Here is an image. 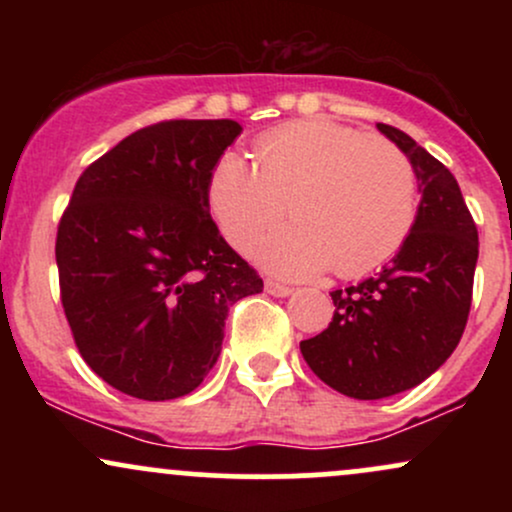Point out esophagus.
Segmentation results:
<instances>
[{"label":"esophagus","instance_id":"esophagus-1","mask_svg":"<svg viewBox=\"0 0 512 512\" xmlns=\"http://www.w3.org/2000/svg\"><path fill=\"white\" fill-rule=\"evenodd\" d=\"M264 291L272 293V296H276V298H286V296H291V293H293L291 286L279 284V281H264Z\"/></svg>","mask_w":512,"mask_h":512}]
</instances>
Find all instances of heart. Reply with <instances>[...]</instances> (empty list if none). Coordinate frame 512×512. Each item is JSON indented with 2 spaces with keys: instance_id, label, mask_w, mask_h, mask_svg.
Returning <instances> with one entry per match:
<instances>
[{
  "instance_id": "heart-1",
  "label": "heart",
  "mask_w": 512,
  "mask_h": 512,
  "mask_svg": "<svg viewBox=\"0 0 512 512\" xmlns=\"http://www.w3.org/2000/svg\"><path fill=\"white\" fill-rule=\"evenodd\" d=\"M255 248L269 272L308 279L327 269L363 276L395 257L416 216V175L409 158L380 137L327 120L269 132L255 146V166L223 154L209 180V207L221 233Z\"/></svg>"
}]
</instances>
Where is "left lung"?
Segmentation results:
<instances>
[{
    "instance_id": "8db88e82",
    "label": "left lung",
    "mask_w": 512,
    "mask_h": 512,
    "mask_svg": "<svg viewBox=\"0 0 512 512\" xmlns=\"http://www.w3.org/2000/svg\"><path fill=\"white\" fill-rule=\"evenodd\" d=\"M378 129L414 168V226L378 274L332 291L330 327L301 342L317 378L354 399L399 395L448 361L467 325L479 257L477 226L450 170L402 129Z\"/></svg>"
}]
</instances>
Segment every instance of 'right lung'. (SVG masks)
I'll use <instances>...</instances> for the list:
<instances>
[{"instance_id":"add662e5","label":"right lung","mask_w":512,"mask_h":512,"mask_svg":"<svg viewBox=\"0 0 512 512\" xmlns=\"http://www.w3.org/2000/svg\"><path fill=\"white\" fill-rule=\"evenodd\" d=\"M240 132L233 120L158 122L76 182L55 245L64 315L93 373L129 397L197 390L228 308L262 291L209 214L211 173Z\"/></svg>"}]
</instances>
